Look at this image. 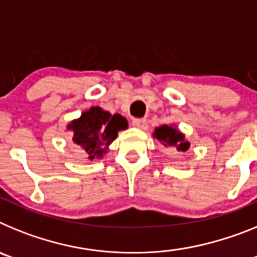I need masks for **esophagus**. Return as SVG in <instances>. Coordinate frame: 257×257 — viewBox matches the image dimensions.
Wrapping results in <instances>:
<instances>
[{
  "instance_id": "1",
  "label": "esophagus",
  "mask_w": 257,
  "mask_h": 257,
  "mask_svg": "<svg viewBox=\"0 0 257 257\" xmlns=\"http://www.w3.org/2000/svg\"><path fill=\"white\" fill-rule=\"evenodd\" d=\"M133 126L136 127V128H142V130H145V128H147V121H145L144 118H134Z\"/></svg>"
}]
</instances>
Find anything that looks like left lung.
<instances>
[{"label":"left lung","mask_w":257,"mask_h":257,"mask_svg":"<svg viewBox=\"0 0 257 257\" xmlns=\"http://www.w3.org/2000/svg\"><path fill=\"white\" fill-rule=\"evenodd\" d=\"M153 136L163 143L165 147H172L178 152H185L189 148V142H187L183 134L172 124H163V126L157 127Z\"/></svg>","instance_id":"8db88e82"}]
</instances>
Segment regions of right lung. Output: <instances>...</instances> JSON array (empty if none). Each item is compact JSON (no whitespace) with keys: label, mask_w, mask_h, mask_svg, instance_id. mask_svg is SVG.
<instances>
[{"label":"right lung","mask_w":257,"mask_h":257,"mask_svg":"<svg viewBox=\"0 0 257 257\" xmlns=\"http://www.w3.org/2000/svg\"><path fill=\"white\" fill-rule=\"evenodd\" d=\"M67 128L73 131V142L86 152L90 160H94L106 153L118 131L127 128V121L121 114H110L100 106H92L78 119L70 122Z\"/></svg>","instance_id":"add662e5"}]
</instances>
